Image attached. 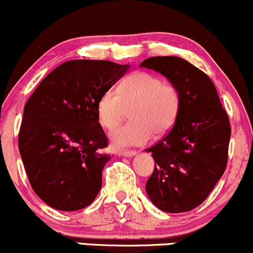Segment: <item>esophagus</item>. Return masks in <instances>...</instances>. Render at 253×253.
Listing matches in <instances>:
<instances>
[{
    "instance_id": "1",
    "label": "esophagus",
    "mask_w": 253,
    "mask_h": 253,
    "mask_svg": "<svg viewBox=\"0 0 253 253\" xmlns=\"http://www.w3.org/2000/svg\"><path fill=\"white\" fill-rule=\"evenodd\" d=\"M135 154H137V151L134 150H126V151H122L121 155L124 156V158H133Z\"/></svg>"
}]
</instances>
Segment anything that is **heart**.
Returning <instances> with one entry per match:
<instances>
[{
	"label": "heart",
	"instance_id": "heart-1",
	"mask_svg": "<svg viewBox=\"0 0 253 253\" xmlns=\"http://www.w3.org/2000/svg\"><path fill=\"white\" fill-rule=\"evenodd\" d=\"M129 106L131 121L120 125L110 133L114 149L145 144L153 133H166L179 113L180 93L159 76L138 71L127 76L119 89L109 88L100 95L97 103L99 122L105 128H113Z\"/></svg>",
	"mask_w": 253,
	"mask_h": 253
}]
</instances>
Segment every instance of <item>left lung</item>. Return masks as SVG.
<instances>
[{"instance_id": "left-lung-1", "label": "left lung", "mask_w": 253, "mask_h": 253, "mask_svg": "<svg viewBox=\"0 0 253 253\" xmlns=\"http://www.w3.org/2000/svg\"><path fill=\"white\" fill-rule=\"evenodd\" d=\"M140 68L155 70L180 93V108L169 134L151 153L156 165L145 190L161 211L182 213L206 200L224 173L230 124L213 82L179 57H151Z\"/></svg>"}]
</instances>
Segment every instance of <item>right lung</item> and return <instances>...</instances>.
Here are the masks:
<instances>
[{
	"label": "right lung",
	"instance_id": "add662e5",
	"mask_svg": "<svg viewBox=\"0 0 253 253\" xmlns=\"http://www.w3.org/2000/svg\"><path fill=\"white\" fill-rule=\"evenodd\" d=\"M106 60H69L37 86L24 108L19 151L29 182L43 203L59 211L91 205L110 156L97 103L128 70Z\"/></svg>",
	"mask_w": 253,
	"mask_h": 253
}]
</instances>
